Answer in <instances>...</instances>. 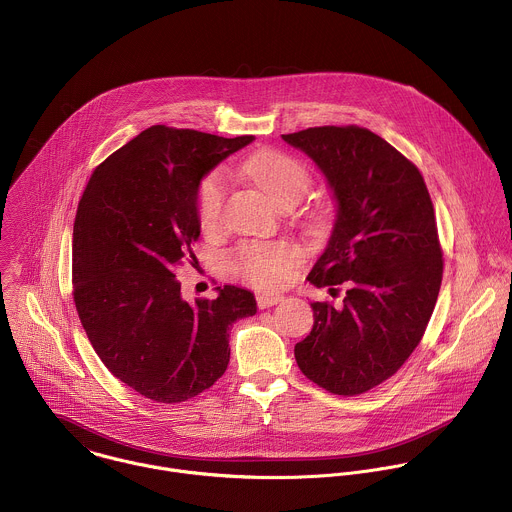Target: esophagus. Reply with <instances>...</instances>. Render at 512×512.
<instances>
[{"instance_id":"obj_1","label":"esophagus","mask_w":512,"mask_h":512,"mask_svg":"<svg viewBox=\"0 0 512 512\" xmlns=\"http://www.w3.org/2000/svg\"><path fill=\"white\" fill-rule=\"evenodd\" d=\"M283 299H285V297H283V295H277V293H261V295H257V307H275V305L283 303Z\"/></svg>"}]
</instances>
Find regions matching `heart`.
<instances>
[{
    "label": "heart",
    "mask_w": 512,
    "mask_h": 512,
    "mask_svg": "<svg viewBox=\"0 0 512 512\" xmlns=\"http://www.w3.org/2000/svg\"><path fill=\"white\" fill-rule=\"evenodd\" d=\"M241 174L255 182L279 205L299 202L312 184L307 166L291 154L279 150H257L241 162ZM227 184L221 172L205 178L198 192V217L204 229H213L221 221ZM301 253L291 243H243L233 253V267L249 283L261 289L281 287L291 269L299 263Z\"/></svg>",
    "instance_id": "heart-1"
}]
</instances>
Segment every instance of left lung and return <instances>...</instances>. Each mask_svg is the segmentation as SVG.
I'll list each match as a JSON object with an SVG mask.
<instances>
[{"label":"left lung","instance_id":"8db88e82","mask_svg":"<svg viewBox=\"0 0 512 512\" xmlns=\"http://www.w3.org/2000/svg\"><path fill=\"white\" fill-rule=\"evenodd\" d=\"M326 176L338 213L308 273L316 287L346 285L342 307L312 303L314 324L295 358L310 382L336 396L392 378L421 342L443 279L435 211L413 162L362 126L283 134Z\"/></svg>","mask_w":512,"mask_h":512}]
</instances>
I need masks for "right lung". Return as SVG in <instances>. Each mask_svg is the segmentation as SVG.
Returning <instances> with one entry per match:
<instances>
[{
	"label": "right lung",
	"instance_id": "right-lung-1",
	"mask_svg": "<svg viewBox=\"0 0 512 512\" xmlns=\"http://www.w3.org/2000/svg\"><path fill=\"white\" fill-rule=\"evenodd\" d=\"M253 136L223 138L156 124L93 172L73 227V299L108 372L140 396L180 404L229 364V326L257 312L225 285L190 305L176 269L196 259L205 174Z\"/></svg>",
	"mask_w": 512,
	"mask_h": 512
}]
</instances>
